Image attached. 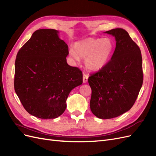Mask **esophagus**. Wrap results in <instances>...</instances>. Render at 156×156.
<instances>
[{
  "mask_svg": "<svg viewBox=\"0 0 156 156\" xmlns=\"http://www.w3.org/2000/svg\"><path fill=\"white\" fill-rule=\"evenodd\" d=\"M88 74H87L86 73H83V83H86L87 82L88 80Z\"/></svg>",
  "mask_w": 156,
  "mask_h": 156,
  "instance_id": "obj_1",
  "label": "esophagus"
}]
</instances>
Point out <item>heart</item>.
I'll return each mask as SVG.
<instances>
[{
    "instance_id": "b5f03b06",
    "label": "heart",
    "mask_w": 156,
    "mask_h": 156,
    "mask_svg": "<svg viewBox=\"0 0 156 156\" xmlns=\"http://www.w3.org/2000/svg\"><path fill=\"white\" fill-rule=\"evenodd\" d=\"M74 50L70 51V55L75 60L79 57L86 59L88 69L97 71L108 63L114 50L112 40L108 38H87L75 44Z\"/></svg>"
}]
</instances>
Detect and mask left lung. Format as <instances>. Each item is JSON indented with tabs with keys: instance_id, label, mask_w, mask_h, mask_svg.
I'll list each match as a JSON object with an SVG mask.
<instances>
[{
	"instance_id": "obj_1",
	"label": "left lung",
	"mask_w": 156,
	"mask_h": 156,
	"mask_svg": "<svg viewBox=\"0 0 156 156\" xmlns=\"http://www.w3.org/2000/svg\"><path fill=\"white\" fill-rule=\"evenodd\" d=\"M105 33L115 37V50L103 68L90 74L88 82L92 113L101 119H110L131 108L142 86L143 72L140 48L127 31L117 28Z\"/></svg>"
}]
</instances>
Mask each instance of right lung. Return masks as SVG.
Listing matches in <instances>:
<instances>
[{
    "instance_id": "1",
    "label": "right lung",
    "mask_w": 156,
    "mask_h": 156,
    "mask_svg": "<svg viewBox=\"0 0 156 156\" xmlns=\"http://www.w3.org/2000/svg\"><path fill=\"white\" fill-rule=\"evenodd\" d=\"M55 29H39L22 46L15 63L14 89L27 112L41 119L63 114L82 72L66 63L69 47Z\"/></svg>"
}]
</instances>
